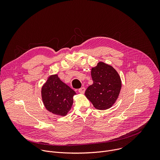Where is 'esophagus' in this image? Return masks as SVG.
<instances>
[{
  "instance_id": "34e87169",
  "label": "esophagus",
  "mask_w": 160,
  "mask_h": 160,
  "mask_svg": "<svg viewBox=\"0 0 160 160\" xmlns=\"http://www.w3.org/2000/svg\"><path fill=\"white\" fill-rule=\"evenodd\" d=\"M78 92H79L80 94H83L85 93V87H82V88H80L78 90Z\"/></svg>"
}]
</instances>
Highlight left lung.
<instances>
[{
	"mask_svg": "<svg viewBox=\"0 0 160 160\" xmlns=\"http://www.w3.org/2000/svg\"><path fill=\"white\" fill-rule=\"evenodd\" d=\"M93 84L86 90L85 95L99 110H106L115 104L122 88L120 76L112 66L99 62L91 69Z\"/></svg>",
	"mask_w": 160,
	"mask_h": 160,
	"instance_id": "8db88e82",
	"label": "left lung"
}]
</instances>
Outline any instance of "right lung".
Instances as JSON below:
<instances>
[{"instance_id": "right-lung-1", "label": "right lung", "mask_w": 160, "mask_h": 160, "mask_svg": "<svg viewBox=\"0 0 160 160\" xmlns=\"http://www.w3.org/2000/svg\"><path fill=\"white\" fill-rule=\"evenodd\" d=\"M75 91L62 82L58 74L51 75L42 87L43 104L49 112L64 117L70 111L73 103Z\"/></svg>"}]
</instances>
